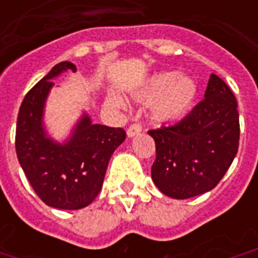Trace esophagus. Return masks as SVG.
<instances>
[{"label":"esophagus","instance_id":"obj_1","mask_svg":"<svg viewBox=\"0 0 258 258\" xmlns=\"http://www.w3.org/2000/svg\"><path fill=\"white\" fill-rule=\"evenodd\" d=\"M141 131H142V125H141L140 123L131 124L128 127V130H127V137H128V138H133L135 135L140 134Z\"/></svg>","mask_w":258,"mask_h":258}]
</instances>
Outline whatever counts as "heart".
Here are the masks:
<instances>
[{
	"mask_svg": "<svg viewBox=\"0 0 258 258\" xmlns=\"http://www.w3.org/2000/svg\"><path fill=\"white\" fill-rule=\"evenodd\" d=\"M198 95V84L188 76L175 72L153 74L133 92V99L151 106V116L157 123L177 120L189 110ZM120 105V101L112 99Z\"/></svg>",
	"mask_w": 258,
	"mask_h": 258,
	"instance_id": "heart-1",
	"label": "heart"
}]
</instances>
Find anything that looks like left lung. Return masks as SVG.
Wrapping results in <instances>:
<instances>
[{
	"instance_id": "obj_1",
	"label": "left lung",
	"mask_w": 258,
	"mask_h": 258,
	"mask_svg": "<svg viewBox=\"0 0 258 258\" xmlns=\"http://www.w3.org/2000/svg\"><path fill=\"white\" fill-rule=\"evenodd\" d=\"M156 144L152 179L173 199H189L216 186L238 153L239 113L233 92L211 74L205 99L178 124L148 131Z\"/></svg>"
}]
</instances>
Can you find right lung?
<instances>
[{
	"mask_svg": "<svg viewBox=\"0 0 258 258\" xmlns=\"http://www.w3.org/2000/svg\"><path fill=\"white\" fill-rule=\"evenodd\" d=\"M76 72L72 62H60L37 83L22 102L16 124V155L26 177L45 205L79 210L101 192L113 152L125 140L123 128L94 124L84 113L63 144L48 137L44 107L52 79Z\"/></svg>",
	"mask_w": 258,
	"mask_h": 258,
	"instance_id": "add662e5",
	"label": "right lung"
}]
</instances>
